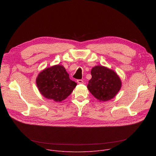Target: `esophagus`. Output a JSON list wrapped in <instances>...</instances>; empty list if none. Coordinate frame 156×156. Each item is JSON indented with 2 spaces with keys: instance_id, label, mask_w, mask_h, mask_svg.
<instances>
[{
  "instance_id": "34e87169",
  "label": "esophagus",
  "mask_w": 156,
  "mask_h": 156,
  "mask_svg": "<svg viewBox=\"0 0 156 156\" xmlns=\"http://www.w3.org/2000/svg\"><path fill=\"white\" fill-rule=\"evenodd\" d=\"M77 83H78V84H83V81L82 80H77Z\"/></svg>"
}]
</instances>
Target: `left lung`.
I'll return each instance as SVG.
<instances>
[{
    "label": "left lung",
    "instance_id": "8db88e82",
    "mask_svg": "<svg viewBox=\"0 0 156 156\" xmlns=\"http://www.w3.org/2000/svg\"><path fill=\"white\" fill-rule=\"evenodd\" d=\"M91 73L92 78L87 87L97 99L100 101L110 100L120 91L122 82L114 70L98 65L92 69Z\"/></svg>",
    "mask_w": 156,
    "mask_h": 156
}]
</instances>
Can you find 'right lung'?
<instances>
[{
  "label": "right lung",
  "mask_w": 156,
  "mask_h": 156,
  "mask_svg": "<svg viewBox=\"0 0 156 156\" xmlns=\"http://www.w3.org/2000/svg\"><path fill=\"white\" fill-rule=\"evenodd\" d=\"M36 84L44 97L61 102L72 93L77 84L70 79L63 66L56 65L40 72L36 78Z\"/></svg>",
  "instance_id": "right-lung-1"
}]
</instances>
